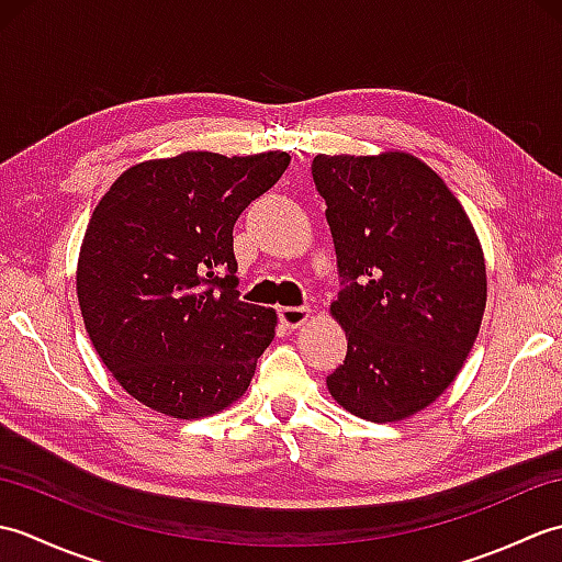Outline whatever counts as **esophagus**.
Returning a JSON list of instances; mask_svg holds the SVG:
<instances>
[{"instance_id":"esophagus-1","label":"esophagus","mask_w":562,"mask_h":562,"mask_svg":"<svg viewBox=\"0 0 562 562\" xmlns=\"http://www.w3.org/2000/svg\"><path fill=\"white\" fill-rule=\"evenodd\" d=\"M308 318H312V312H308L306 306H282L280 308V321H282V326H288V328H302Z\"/></svg>"}]
</instances>
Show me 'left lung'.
Segmentation results:
<instances>
[{
	"label": "left lung",
	"mask_w": 562,
	"mask_h": 562,
	"mask_svg": "<svg viewBox=\"0 0 562 562\" xmlns=\"http://www.w3.org/2000/svg\"><path fill=\"white\" fill-rule=\"evenodd\" d=\"M312 173L345 280L330 316L348 355L328 391L362 420H405L451 386L479 338L481 238L437 171L408 151L318 154Z\"/></svg>",
	"instance_id": "left-lung-1"
}]
</instances>
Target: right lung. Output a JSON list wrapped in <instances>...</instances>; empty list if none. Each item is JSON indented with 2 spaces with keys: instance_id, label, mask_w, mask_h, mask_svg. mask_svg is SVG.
<instances>
[{
  "instance_id": "right-lung-1",
  "label": "right lung",
  "mask_w": 562,
  "mask_h": 562,
  "mask_svg": "<svg viewBox=\"0 0 562 562\" xmlns=\"http://www.w3.org/2000/svg\"><path fill=\"white\" fill-rule=\"evenodd\" d=\"M288 166V151L147 159L93 207L77 260L81 318L101 362L147 408L198 420L250 386L278 314L238 300L232 232Z\"/></svg>"
}]
</instances>
